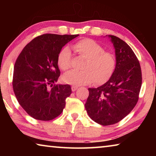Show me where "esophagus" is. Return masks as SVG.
Returning a JSON list of instances; mask_svg holds the SVG:
<instances>
[{
  "instance_id": "esophagus-1",
  "label": "esophagus",
  "mask_w": 156,
  "mask_h": 156,
  "mask_svg": "<svg viewBox=\"0 0 156 156\" xmlns=\"http://www.w3.org/2000/svg\"><path fill=\"white\" fill-rule=\"evenodd\" d=\"M78 87H76V86H72V91H75L76 90H77L78 89Z\"/></svg>"
}]
</instances>
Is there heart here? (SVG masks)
<instances>
[{"instance_id": "1", "label": "heart", "mask_w": 156, "mask_h": 156, "mask_svg": "<svg viewBox=\"0 0 156 156\" xmlns=\"http://www.w3.org/2000/svg\"><path fill=\"white\" fill-rule=\"evenodd\" d=\"M72 47L85 60L81 67L83 71H71L62 76V80L65 83L81 86L94 81L95 84H102L109 80L116 67V59L112 53L105 51L101 44L89 38L76 42ZM58 65L63 71H67L71 67L72 53L67 47L59 52Z\"/></svg>"}]
</instances>
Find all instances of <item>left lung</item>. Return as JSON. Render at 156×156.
I'll return each instance as SVG.
<instances>
[{
  "label": "left lung",
  "instance_id": "left-lung-1",
  "mask_svg": "<svg viewBox=\"0 0 156 156\" xmlns=\"http://www.w3.org/2000/svg\"><path fill=\"white\" fill-rule=\"evenodd\" d=\"M115 49L116 67L106 83L89 88L84 107L91 120L107 126L120 122L136 106L142 85L140 65L133 50L118 37L107 35Z\"/></svg>",
  "mask_w": 156,
  "mask_h": 156
}]
</instances>
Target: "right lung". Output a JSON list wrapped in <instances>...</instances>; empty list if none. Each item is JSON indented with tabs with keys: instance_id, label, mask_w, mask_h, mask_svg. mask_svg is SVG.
<instances>
[{
	"instance_id": "1",
	"label": "right lung",
	"mask_w": 156,
	"mask_h": 156,
	"mask_svg": "<svg viewBox=\"0 0 156 156\" xmlns=\"http://www.w3.org/2000/svg\"><path fill=\"white\" fill-rule=\"evenodd\" d=\"M78 36L43 34L29 43L18 56L13 89L18 103L34 119L51 120L62 112L72 89L69 84L53 85L60 74L58 56L66 44Z\"/></svg>"
}]
</instances>
